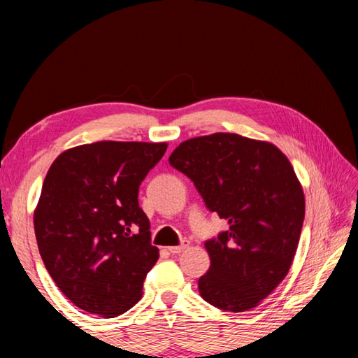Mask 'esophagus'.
Listing matches in <instances>:
<instances>
[{"label":"esophagus","mask_w":358,"mask_h":358,"mask_svg":"<svg viewBox=\"0 0 358 358\" xmlns=\"http://www.w3.org/2000/svg\"><path fill=\"white\" fill-rule=\"evenodd\" d=\"M187 246H189L187 243H183V245H180V246H171V248H169V252H171V254H180V252H183Z\"/></svg>","instance_id":"1"}]
</instances>
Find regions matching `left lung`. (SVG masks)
<instances>
[{
	"instance_id": "8db88e82",
	"label": "left lung",
	"mask_w": 358,
	"mask_h": 358,
	"mask_svg": "<svg viewBox=\"0 0 358 358\" xmlns=\"http://www.w3.org/2000/svg\"><path fill=\"white\" fill-rule=\"evenodd\" d=\"M211 211L229 222L205 243L210 270L199 292L222 311L260 305L289 273L305 220V194L276 145L230 132L187 138L169 156Z\"/></svg>"
}]
</instances>
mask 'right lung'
<instances>
[{
	"label": "right lung",
	"instance_id": "obj_1",
	"mask_svg": "<svg viewBox=\"0 0 358 358\" xmlns=\"http://www.w3.org/2000/svg\"><path fill=\"white\" fill-rule=\"evenodd\" d=\"M167 142L85 143L48 169L34 208L41 257L58 289L80 310L117 317L142 299L159 257L137 194Z\"/></svg>",
	"mask_w": 358,
	"mask_h": 358
}]
</instances>
